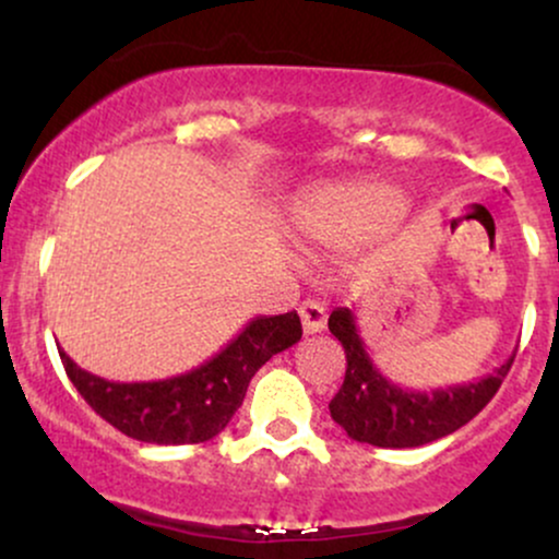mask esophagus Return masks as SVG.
Returning <instances> with one entry per match:
<instances>
[{
  "label": "esophagus",
  "mask_w": 559,
  "mask_h": 559,
  "mask_svg": "<svg viewBox=\"0 0 559 559\" xmlns=\"http://www.w3.org/2000/svg\"><path fill=\"white\" fill-rule=\"evenodd\" d=\"M299 318H301V329H305L307 336H310V333L323 331L325 329V320H329V316H325L323 301H318V299L301 301V305H299Z\"/></svg>",
  "instance_id": "1"
}]
</instances>
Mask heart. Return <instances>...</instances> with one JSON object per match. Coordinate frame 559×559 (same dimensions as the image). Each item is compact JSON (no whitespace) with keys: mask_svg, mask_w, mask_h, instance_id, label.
Here are the masks:
<instances>
[{"mask_svg":"<svg viewBox=\"0 0 559 559\" xmlns=\"http://www.w3.org/2000/svg\"><path fill=\"white\" fill-rule=\"evenodd\" d=\"M402 210V194L386 183L329 186L299 204L294 230L312 247H344L394 221Z\"/></svg>","mask_w":559,"mask_h":559,"instance_id":"obj_1","label":"heart"}]
</instances>
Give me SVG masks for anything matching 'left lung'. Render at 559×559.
Wrapping results in <instances>:
<instances>
[{
  "label": "left lung",
  "mask_w": 559,
  "mask_h": 559,
  "mask_svg": "<svg viewBox=\"0 0 559 559\" xmlns=\"http://www.w3.org/2000/svg\"><path fill=\"white\" fill-rule=\"evenodd\" d=\"M329 329L344 346L346 373L329 409L346 436L383 449L423 447L473 420L502 386L515 355L489 376L447 389L413 391L391 383L370 360L349 307H336Z\"/></svg>",
  "instance_id": "8db88e82"
}]
</instances>
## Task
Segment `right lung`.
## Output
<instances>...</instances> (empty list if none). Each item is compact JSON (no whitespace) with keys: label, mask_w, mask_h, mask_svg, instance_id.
<instances>
[{"label":"right lung","mask_w":559,"mask_h":559,"mask_svg":"<svg viewBox=\"0 0 559 559\" xmlns=\"http://www.w3.org/2000/svg\"><path fill=\"white\" fill-rule=\"evenodd\" d=\"M299 338L294 310L252 318L207 362L163 381H107L79 368L62 349L60 360L88 407L120 433L146 444H199L228 426L262 365Z\"/></svg>","instance_id":"add662e5"}]
</instances>
